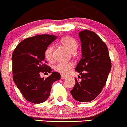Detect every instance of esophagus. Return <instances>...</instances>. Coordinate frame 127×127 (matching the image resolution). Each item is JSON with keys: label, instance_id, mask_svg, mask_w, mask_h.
Returning a JSON list of instances; mask_svg holds the SVG:
<instances>
[{"label": "esophagus", "instance_id": "34e87169", "mask_svg": "<svg viewBox=\"0 0 127 127\" xmlns=\"http://www.w3.org/2000/svg\"><path fill=\"white\" fill-rule=\"evenodd\" d=\"M67 78V76H65V75H62V79H66Z\"/></svg>", "mask_w": 127, "mask_h": 127}]
</instances>
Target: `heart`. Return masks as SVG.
I'll return each instance as SVG.
<instances>
[{"mask_svg": "<svg viewBox=\"0 0 127 127\" xmlns=\"http://www.w3.org/2000/svg\"><path fill=\"white\" fill-rule=\"evenodd\" d=\"M60 42L71 52L75 51L78 46V42L75 39L68 36L63 37L61 39ZM52 52H53V46L51 45H49L45 51V57L49 62H52L53 60ZM72 67L73 64L72 63H60L54 67V70L56 72H59L60 73H62L63 75H67L70 72Z\"/></svg>", "mask_w": 127, "mask_h": 127, "instance_id": "heart-1", "label": "heart"}]
</instances>
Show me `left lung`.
I'll list each match as a JSON object with an SVG mask.
<instances>
[{"mask_svg": "<svg viewBox=\"0 0 127 127\" xmlns=\"http://www.w3.org/2000/svg\"><path fill=\"white\" fill-rule=\"evenodd\" d=\"M79 36L82 57L75 70L81 75V81L76 79L70 93L77 101L90 102L100 94L105 85L111 70V60L106 43L95 33L84 30L79 33Z\"/></svg>", "mask_w": 127, "mask_h": 127, "instance_id": "8db88e82", "label": "left lung"}]
</instances>
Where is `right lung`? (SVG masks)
Returning a JSON list of instances; mask_svg holds the SVG:
<instances>
[{"instance_id":"1","label":"right lung","mask_w":127,"mask_h":127,"mask_svg":"<svg viewBox=\"0 0 127 127\" xmlns=\"http://www.w3.org/2000/svg\"><path fill=\"white\" fill-rule=\"evenodd\" d=\"M57 36L40 34L28 37L17 45L13 52V80L28 101L34 104L42 103L48 98L52 85L60 80L59 73L52 72L46 78H41V73L51 72L46 65L44 52Z\"/></svg>"}]
</instances>
